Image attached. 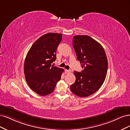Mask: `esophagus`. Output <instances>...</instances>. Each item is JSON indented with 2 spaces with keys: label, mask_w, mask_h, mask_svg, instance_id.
<instances>
[{
  "label": "esophagus",
  "mask_w": 130,
  "mask_h": 130,
  "mask_svg": "<svg viewBox=\"0 0 130 130\" xmlns=\"http://www.w3.org/2000/svg\"><path fill=\"white\" fill-rule=\"evenodd\" d=\"M70 72H71V71L69 70H65V73L66 74H67V73H70Z\"/></svg>",
  "instance_id": "obj_1"
}]
</instances>
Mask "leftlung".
I'll return each instance as SVG.
<instances>
[{
  "instance_id": "1",
  "label": "left lung",
  "mask_w": 130,
  "mask_h": 130,
  "mask_svg": "<svg viewBox=\"0 0 130 130\" xmlns=\"http://www.w3.org/2000/svg\"><path fill=\"white\" fill-rule=\"evenodd\" d=\"M73 46L83 70L74 71L76 80L71 91L80 97H88L97 91L105 79L108 61L102 46L88 36H75Z\"/></svg>"
}]
</instances>
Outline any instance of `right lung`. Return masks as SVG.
Segmentation results:
<instances>
[{
  "instance_id": "right-lung-1",
  "label": "right lung",
  "mask_w": 130,
  "mask_h": 130,
  "mask_svg": "<svg viewBox=\"0 0 130 130\" xmlns=\"http://www.w3.org/2000/svg\"><path fill=\"white\" fill-rule=\"evenodd\" d=\"M62 35L48 33L38 39L27 53L24 74L30 89L40 95L52 93L63 72L62 69L52 65L56 59L57 48Z\"/></svg>"
}]
</instances>
